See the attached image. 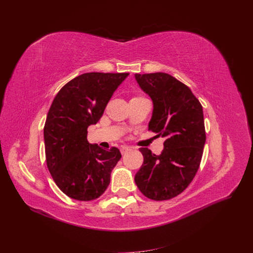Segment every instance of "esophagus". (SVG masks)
<instances>
[{"instance_id": "34e87169", "label": "esophagus", "mask_w": 253, "mask_h": 253, "mask_svg": "<svg viewBox=\"0 0 253 253\" xmlns=\"http://www.w3.org/2000/svg\"><path fill=\"white\" fill-rule=\"evenodd\" d=\"M128 151H131V148L127 147V145H122V147L120 148L121 154H126V152H128Z\"/></svg>"}]
</instances>
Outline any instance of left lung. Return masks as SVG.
<instances>
[{
	"instance_id": "1",
	"label": "left lung",
	"mask_w": 253,
	"mask_h": 253,
	"mask_svg": "<svg viewBox=\"0 0 253 253\" xmlns=\"http://www.w3.org/2000/svg\"><path fill=\"white\" fill-rule=\"evenodd\" d=\"M135 78L153 101L149 131L166 138L159 155L139 149L143 164L135 182L150 200H171L190 185L200 168L206 142L203 106L186 84L169 74H135Z\"/></svg>"
}]
</instances>
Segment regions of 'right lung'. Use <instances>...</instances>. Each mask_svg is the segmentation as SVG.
I'll use <instances>...</instances> for the list:
<instances>
[{
    "label": "right lung",
    "mask_w": 253,
    "mask_h": 253,
    "mask_svg": "<svg viewBox=\"0 0 253 253\" xmlns=\"http://www.w3.org/2000/svg\"><path fill=\"white\" fill-rule=\"evenodd\" d=\"M127 73H86L74 78L53 99L44 126L48 171L59 189L77 201L101 196L121 158L117 148L104 150L87 141V127L103 115Z\"/></svg>",
    "instance_id": "add662e5"
}]
</instances>
